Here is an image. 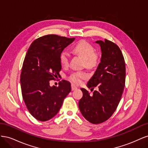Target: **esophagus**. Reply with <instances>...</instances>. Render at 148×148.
I'll list each match as a JSON object with an SVG mask.
<instances>
[{
  "label": "esophagus",
  "mask_w": 148,
  "mask_h": 148,
  "mask_svg": "<svg viewBox=\"0 0 148 148\" xmlns=\"http://www.w3.org/2000/svg\"><path fill=\"white\" fill-rule=\"evenodd\" d=\"M76 89H77V87L74 84H71V90L74 91L76 90Z\"/></svg>",
  "instance_id": "obj_1"
}]
</instances>
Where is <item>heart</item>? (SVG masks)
Instances as JSON below:
<instances>
[{
    "label": "heart",
    "mask_w": 148,
    "mask_h": 148,
    "mask_svg": "<svg viewBox=\"0 0 148 148\" xmlns=\"http://www.w3.org/2000/svg\"><path fill=\"white\" fill-rule=\"evenodd\" d=\"M73 51L77 54L84 58V65L89 68L95 66L99 58L96 53H95V49L91 45L85 41H82L77 43L73 47ZM60 61L61 65L64 66H68L69 64V56L68 53L66 52H62L60 56ZM88 75L84 71H79L76 72L70 75L69 79L71 82L76 84H79L82 82L83 79L88 78Z\"/></svg>",
    "instance_id": "heart-1"
}]
</instances>
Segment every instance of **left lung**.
Segmentation results:
<instances>
[{
  "instance_id": "obj_1",
  "label": "left lung",
  "mask_w": 148,
  "mask_h": 148,
  "mask_svg": "<svg viewBox=\"0 0 148 148\" xmlns=\"http://www.w3.org/2000/svg\"><path fill=\"white\" fill-rule=\"evenodd\" d=\"M95 42L101 47V59L87 86H97L98 90L90 96L86 89L81 88L83 95L78 106L85 119L99 124L108 120L119 104L125 87V63L117 44L107 39Z\"/></svg>"
}]
</instances>
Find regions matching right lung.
<instances>
[{
    "mask_svg": "<svg viewBox=\"0 0 148 148\" xmlns=\"http://www.w3.org/2000/svg\"><path fill=\"white\" fill-rule=\"evenodd\" d=\"M74 40L44 36L34 41L26 53L20 76L22 96L30 114L41 122L54 117L71 91L69 82L62 80L57 87L51 86L50 81L59 75L61 53Z\"/></svg>",
    "mask_w": 148,
    "mask_h": 148,
    "instance_id": "1",
    "label": "right lung"
}]
</instances>
